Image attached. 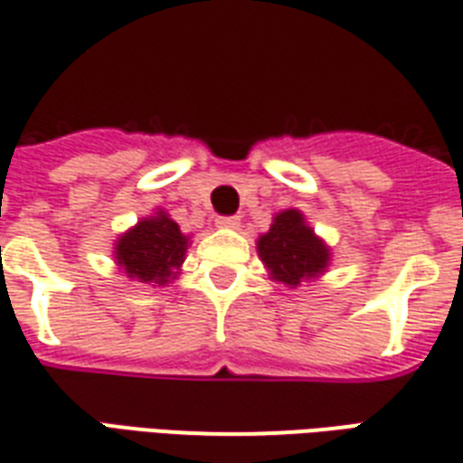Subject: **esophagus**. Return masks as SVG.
I'll list each match as a JSON object with an SVG mask.
<instances>
[{"label": "esophagus", "instance_id": "obj_1", "mask_svg": "<svg viewBox=\"0 0 463 463\" xmlns=\"http://www.w3.org/2000/svg\"><path fill=\"white\" fill-rule=\"evenodd\" d=\"M216 225L218 228H238L240 216H218Z\"/></svg>", "mask_w": 463, "mask_h": 463}]
</instances>
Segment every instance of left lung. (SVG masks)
<instances>
[{"instance_id":"8db88e82","label":"left lung","mask_w":463,"mask_h":463,"mask_svg":"<svg viewBox=\"0 0 463 463\" xmlns=\"http://www.w3.org/2000/svg\"><path fill=\"white\" fill-rule=\"evenodd\" d=\"M257 250L276 281L293 288L303 279L322 274L329 261L326 245L305 225L303 213L296 209L281 211L274 218V225L261 235Z\"/></svg>"}]
</instances>
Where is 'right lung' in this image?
<instances>
[{
	"mask_svg": "<svg viewBox=\"0 0 463 463\" xmlns=\"http://www.w3.org/2000/svg\"><path fill=\"white\" fill-rule=\"evenodd\" d=\"M187 252V238L175 221L158 211L156 216L139 221L137 228L125 232L115 247V260L127 276H137L144 283H167L175 279Z\"/></svg>",
	"mask_w": 463,
	"mask_h": 463,
	"instance_id": "right-lung-1",
	"label": "right lung"
}]
</instances>
